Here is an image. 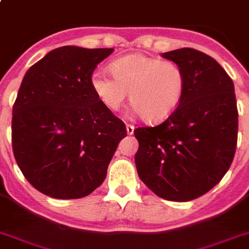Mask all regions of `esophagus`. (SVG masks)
Wrapping results in <instances>:
<instances>
[{"label":"esophagus","instance_id":"esophagus-1","mask_svg":"<svg viewBox=\"0 0 249 249\" xmlns=\"http://www.w3.org/2000/svg\"><path fill=\"white\" fill-rule=\"evenodd\" d=\"M134 129H135V127H134V125L126 124V133L129 134V135H131V134L134 133Z\"/></svg>","mask_w":249,"mask_h":249}]
</instances>
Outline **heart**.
Returning <instances> with one entry per match:
<instances>
[{
	"label": "heart",
	"mask_w": 249,
	"mask_h": 249,
	"mask_svg": "<svg viewBox=\"0 0 249 249\" xmlns=\"http://www.w3.org/2000/svg\"><path fill=\"white\" fill-rule=\"evenodd\" d=\"M112 78L105 71L92 72L90 84L104 107L116 111L130 92V103L144 122L158 123L179 107L185 75L178 64L146 55H127L110 64Z\"/></svg>",
	"instance_id": "obj_1"
}]
</instances>
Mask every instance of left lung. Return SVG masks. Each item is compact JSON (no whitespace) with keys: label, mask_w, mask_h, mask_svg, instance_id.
Returning <instances> with one entry per match:
<instances>
[{"label":"left lung","mask_w":249,"mask_h":249,"mask_svg":"<svg viewBox=\"0 0 249 249\" xmlns=\"http://www.w3.org/2000/svg\"><path fill=\"white\" fill-rule=\"evenodd\" d=\"M161 56L181 68L184 92L161 124L134 130L139 142L135 165L158 196L188 202L217 185L232 164L238 135L234 85L213 57L198 50Z\"/></svg>","instance_id":"1"}]
</instances>
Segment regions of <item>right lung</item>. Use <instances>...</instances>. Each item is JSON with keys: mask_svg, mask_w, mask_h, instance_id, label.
<instances>
[{"mask_svg": "<svg viewBox=\"0 0 249 249\" xmlns=\"http://www.w3.org/2000/svg\"><path fill=\"white\" fill-rule=\"evenodd\" d=\"M114 49L62 46L27 70L12 109V149L34 188L56 199L92 193L126 137L90 79Z\"/></svg>", "mask_w": 249, "mask_h": 249, "instance_id": "right-lung-1", "label": "right lung"}]
</instances>
